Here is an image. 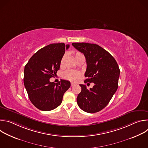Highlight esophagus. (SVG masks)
<instances>
[{
    "instance_id": "1",
    "label": "esophagus",
    "mask_w": 148,
    "mask_h": 148,
    "mask_svg": "<svg viewBox=\"0 0 148 148\" xmlns=\"http://www.w3.org/2000/svg\"><path fill=\"white\" fill-rule=\"evenodd\" d=\"M74 86H75V84H74V83H73V82H71V87H74Z\"/></svg>"
}]
</instances>
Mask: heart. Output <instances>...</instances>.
Returning a JSON list of instances; mask_svg holds the SVG:
<instances>
[{
  "label": "heart",
  "mask_w": 148,
  "mask_h": 148,
  "mask_svg": "<svg viewBox=\"0 0 148 148\" xmlns=\"http://www.w3.org/2000/svg\"><path fill=\"white\" fill-rule=\"evenodd\" d=\"M82 55V54L79 52H77L74 54V58L78 57L79 56ZM65 58V56H63L60 61V65L62 66L63 64V62H64ZM63 77L66 79H68L71 81H78L80 77H81V73L78 71H71V70H67L66 72H64V74H63Z\"/></svg>",
  "instance_id": "1"
}]
</instances>
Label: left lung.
<instances>
[{
  "instance_id": "obj_1",
  "label": "left lung",
  "mask_w": 148,
  "mask_h": 148,
  "mask_svg": "<svg viewBox=\"0 0 148 148\" xmlns=\"http://www.w3.org/2000/svg\"><path fill=\"white\" fill-rule=\"evenodd\" d=\"M72 45L83 53L87 61L84 82H94L92 88L79 84L81 91L77 98L79 107L88 113L100 111L107 106L118 89L120 70L115 58L95 44L73 43Z\"/></svg>"
}]
</instances>
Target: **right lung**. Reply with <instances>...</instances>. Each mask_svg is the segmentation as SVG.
Masks as SVG:
<instances>
[{"label":"right lung","mask_w":148,"mask_h":148,"mask_svg":"<svg viewBox=\"0 0 148 148\" xmlns=\"http://www.w3.org/2000/svg\"><path fill=\"white\" fill-rule=\"evenodd\" d=\"M70 47L64 43L49 45L37 51L24 70V84L32 103L40 110H53L61 103L63 95L70 87V82L61 79L50 81L60 69V61Z\"/></svg>","instance_id":"obj_1"}]
</instances>
